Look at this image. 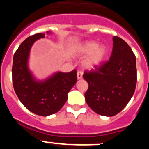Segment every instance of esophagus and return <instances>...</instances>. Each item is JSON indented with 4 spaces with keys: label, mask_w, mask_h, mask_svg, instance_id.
<instances>
[{
    "label": "esophagus",
    "mask_w": 149,
    "mask_h": 149,
    "mask_svg": "<svg viewBox=\"0 0 149 149\" xmlns=\"http://www.w3.org/2000/svg\"><path fill=\"white\" fill-rule=\"evenodd\" d=\"M77 78H78V80L81 79V78H83V72H82V71H78V73H77Z\"/></svg>",
    "instance_id": "esophagus-1"
}]
</instances>
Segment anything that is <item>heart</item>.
<instances>
[{
  "label": "heart",
  "instance_id": "b5f03b06",
  "mask_svg": "<svg viewBox=\"0 0 149 149\" xmlns=\"http://www.w3.org/2000/svg\"><path fill=\"white\" fill-rule=\"evenodd\" d=\"M107 53V49L104 45H98L97 42L92 40L85 41L76 45L74 54L78 57L88 55L83 61L85 69H92L102 64Z\"/></svg>",
  "mask_w": 149,
  "mask_h": 149
}]
</instances>
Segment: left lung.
Here are the masks:
<instances>
[{
	"label": "left lung",
	"instance_id": "1",
	"mask_svg": "<svg viewBox=\"0 0 149 149\" xmlns=\"http://www.w3.org/2000/svg\"><path fill=\"white\" fill-rule=\"evenodd\" d=\"M113 40L109 60L83 75L89 85L85 93L88 105L97 114L109 117L125 107L136 84V57L131 47L118 36Z\"/></svg>",
	"mask_w": 149,
	"mask_h": 149
}]
</instances>
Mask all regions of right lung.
<instances>
[{
	"instance_id": "add662e5",
	"label": "right lung",
	"mask_w": 149,
	"mask_h": 149,
	"mask_svg": "<svg viewBox=\"0 0 149 149\" xmlns=\"http://www.w3.org/2000/svg\"><path fill=\"white\" fill-rule=\"evenodd\" d=\"M43 38L44 33H36L22 42L13 57L12 73L14 90L22 104L36 115L47 116L59 111L66 103L68 93L77 81V71L56 72L44 80L34 78L28 66L30 49Z\"/></svg>"
}]
</instances>
